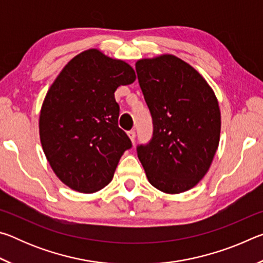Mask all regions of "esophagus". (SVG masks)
I'll list each match as a JSON object with an SVG mask.
<instances>
[{
    "label": "esophagus",
    "mask_w": 263,
    "mask_h": 263,
    "mask_svg": "<svg viewBox=\"0 0 263 263\" xmlns=\"http://www.w3.org/2000/svg\"><path fill=\"white\" fill-rule=\"evenodd\" d=\"M127 135H128V137H130V139H131V141H132V142H135V141H136V131H135V130L128 131V132H127Z\"/></svg>",
    "instance_id": "1"
}]
</instances>
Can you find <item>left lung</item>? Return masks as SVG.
<instances>
[{
    "mask_svg": "<svg viewBox=\"0 0 263 263\" xmlns=\"http://www.w3.org/2000/svg\"><path fill=\"white\" fill-rule=\"evenodd\" d=\"M136 70L153 121L152 139L138 146V158L153 186L183 193L203 179L218 148L217 97L202 75L175 55L138 60Z\"/></svg>",
    "mask_w": 263,
    "mask_h": 263,
    "instance_id": "obj_1",
    "label": "left lung"
}]
</instances>
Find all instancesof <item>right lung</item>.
I'll list each match as a JSON object with an SVG mask.
<instances>
[{
  "instance_id": "right-lung-1",
  "label": "right lung",
  "mask_w": 263,
  "mask_h": 263,
  "mask_svg": "<svg viewBox=\"0 0 263 263\" xmlns=\"http://www.w3.org/2000/svg\"><path fill=\"white\" fill-rule=\"evenodd\" d=\"M135 80L125 61L91 48L73 58L48 89L39 116L41 142L53 172L70 189H103L132 147L118 126L115 91Z\"/></svg>"
}]
</instances>
